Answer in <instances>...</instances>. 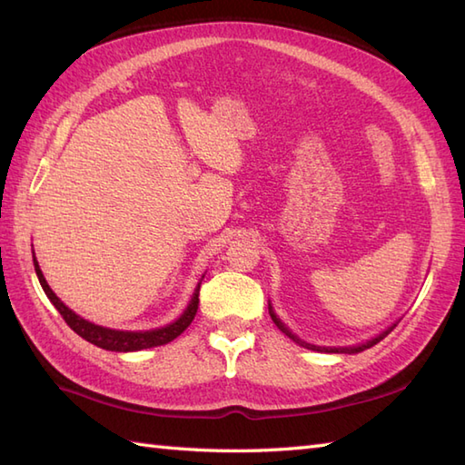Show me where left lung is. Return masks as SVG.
Wrapping results in <instances>:
<instances>
[{
	"mask_svg": "<svg viewBox=\"0 0 465 465\" xmlns=\"http://www.w3.org/2000/svg\"><path fill=\"white\" fill-rule=\"evenodd\" d=\"M268 310H270V315H272V320H273V323L278 325V330L280 331H283L285 335H288L290 340H293L295 343L298 345H302V348H305V350H313V351H322V353H360V351H363V350H368V348H371V345H375V343H380L385 335H388L393 328H396V325L400 323V320L398 322H393L391 325H388V328H385L383 331H380V333H375L373 338H370V340H365V341H361V343H355V345H315V343H310V341H305V340H302L300 335H295L288 325H285L282 320H280V315L275 313V310H273V305H272V302H268Z\"/></svg>",
	"mask_w": 465,
	"mask_h": 465,
	"instance_id": "1",
	"label": "left lung"
}]
</instances>
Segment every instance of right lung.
Segmentation results:
<instances>
[{"label":"right lung","instance_id":"1","mask_svg":"<svg viewBox=\"0 0 465 465\" xmlns=\"http://www.w3.org/2000/svg\"><path fill=\"white\" fill-rule=\"evenodd\" d=\"M34 253V268H35V275L39 280V285H42L47 300L54 303V308L62 313V318L65 320V323L72 328L77 335H82L85 341H90L97 348L107 350V351H140V350H147V348H157V345H165L173 341L177 335H182L187 325H190L195 318V312H197V303H200V285L202 280L197 282L193 295L190 303H187V308L182 312V315L177 320H173L172 323H165L162 328H153V330H114V328H105V325H97L90 320L82 318V315H77L74 310H69L67 305L57 298L54 293V290L49 288V283L44 278V272L39 268V263L35 260V252Z\"/></svg>","mask_w":465,"mask_h":465}]
</instances>
